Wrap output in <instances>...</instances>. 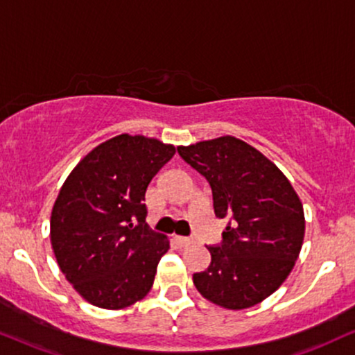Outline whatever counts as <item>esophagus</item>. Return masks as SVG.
<instances>
[{"label": "esophagus", "mask_w": 355, "mask_h": 355, "mask_svg": "<svg viewBox=\"0 0 355 355\" xmlns=\"http://www.w3.org/2000/svg\"><path fill=\"white\" fill-rule=\"evenodd\" d=\"M173 241L177 243L180 248H185V246H190L191 245V240L190 238H185V236H175Z\"/></svg>", "instance_id": "obj_1"}]
</instances>
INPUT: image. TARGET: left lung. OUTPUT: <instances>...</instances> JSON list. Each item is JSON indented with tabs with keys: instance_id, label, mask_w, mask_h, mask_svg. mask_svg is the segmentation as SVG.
Instances as JSON below:
<instances>
[{
	"instance_id": "left-lung-1",
	"label": "left lung",
	"mask_w": 355,
	"mask_h": 355,
	"mask_svg": "<svg viewBox=\"0 0 355 355\" xmlns=\"http://www.w3.org/2000/svg\"><path fill=\"white\" fill-rule=\"evenodd\" d=\"M178 153L210 183L213 207L226 218L223 245L193 275L205 300L230 311L271 296L293 271L304 241V208L291 182L258 148L233 135L180 145Z\"/></svg>"
}]
</instances>
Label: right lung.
I'll return each instance as SVG.
<instances>
[{
    "instance_id": "1",
    "label": "right lung",
    "mask_w": 355,
    "mask_h": 355,
    "mask_svg": "<svg viewBox=\"0 0 355 355\" xmlns=\"http://www.w3.org/2000/svg\"><path fill=\"white\" fill-rule=\"evenodd\" d=\"M175 152L153 137L115 135L62 183L51 213V245L59 270L92 306L123 309L152 289L170 240L148 228L144 202Z\"/></svg>"
}]
</instances>
